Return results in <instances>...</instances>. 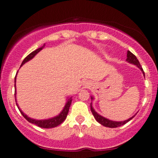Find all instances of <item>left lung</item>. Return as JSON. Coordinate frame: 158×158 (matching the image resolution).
Listing matches in <instances>:
<instances>
[{"mask_svg":"<svg viewBox=\"0 0 158 158\" xmlns=\"http://www.w3.org/2000/svg\"><path fill=\"white\" fill-rule=\"evenodd\" d=\"M127 62H129L130 63H132V64H134V65H136L137 66L139 67V69H141V70L143 72V74H144V76H145V73H144V71H143V69H142V66H141L140 62H139V61L138 60V58H136V56H135V54H132L131 51H127ZM90 107H91V111H92V113H93V116H94V118H96V120L97 121L98 123H100V124H102L103 126L107 127L115 128V127H118L123 126V125L126 124L127 123L129 122L131 119H132V118L135 117V116L131 117V118H128L127 120H125V121H123V122H115V121L109 120V119H107V118H104V117L101 116V115H98V114H97V113L94 111V109L93 108L92 105L90 106Z\"/></svg>","mask_w":158,"mask_h":158,"instance_id":"1","label":"left lung"}]
</instances>
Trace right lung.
Here are the masks:
<instances>
[{
	"label": "right lung",
	"instance_id": "add662e5",
	"mask_svg": "<svg viewBox=\"0 0 158 158\" xmlns=\"http://www.w3.org/2000/svg\"><path fill=\"white\" fill-rule=\"evenodd\" d=\"M43 47H40V48L37 49V50H35V51H32L31 54H29L28 55H27V56L23 59L21 65H23L25 62H27V61H29V60H31V58H34L35 55L37 53L40 52L42 49H43ZM15 79H16V78H15ZM15 81H16V80H15ZM71 103H72V100H71V98H69V100H68V101H67L66 104H65V107H64V109L62 110V112L60 113L58 116L54 117V118H49V119H45V120H35V119L29 118V117H27L25 114H23V113L22 112V111L19 110V107H18V108H19V110L20 111V113L22 114V115H23V116L24 117V118H26L28 122L31 123L35 124V125H36V126L40 127H42V128H53L58 126V125H60V124L62 123L65 120L67 115H68V112H69V107H70L71 105ZM16 105H17V104H16Z\"/></svg>",
	"mask_w": 158,
	"mask_h": 158
}]
</instances>
